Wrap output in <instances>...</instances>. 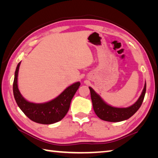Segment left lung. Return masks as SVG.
Wrapping results in <instances>:
<instances>
[{"instance_id":"1","label":"left lung","mask_w":158,"mask_h":158,"mask_svg":"<svg viewBox=\"0 0 158 158\" xmlns=\"http://www.w3.org/2000/svg\"><path fill=\"white\" fill-rule=\"evenodd\" d=\"M89 89L93 109H94L96 115L103 121L109 122H120L130 118L140 108L141 104L143 102L144 96H145L146 83H145L143 91L138 100L134 105L127 108H117L108 105L94 91L92 88L89 87Z\"/></svg>"}]
</instances>
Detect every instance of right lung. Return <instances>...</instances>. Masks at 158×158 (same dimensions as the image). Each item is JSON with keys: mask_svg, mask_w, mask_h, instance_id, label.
<instances>
[{"mask_svg": "<svg viewBox=\"0 0 158 158\" xmlns=\"http://www.w3.org/2000/svg\"><path fill=\"white\" fill-rule=\"evenodd\" d=\"M21 62L18 63L13 82V93L19 107L31 121L40 124H53L62 120L68 113L71 100L78 90L80 82L69 85L53 100L46 103L30 102L22 97L18 89L17 77Z\"/></svg>", "mask_w": 158, "mask_h": 158, "instance_id": "add662e5", "label": "right lung"}]
</instances>
